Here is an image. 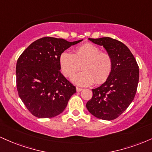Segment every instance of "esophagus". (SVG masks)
<instances>
[{"instance_id": "esophagus-1", "label": "esophagus", "mask_w": 152, "mask_h": 152, "mask_svg": "<svg viewBox=\"0 0 152 152\" xmlns=\"http://www.w3.org/2000/svg\"><path fill=\"white\" fill-rule=\"evenodd\" d=\"M82 90H83V88H79V87H76V91H77L78 92L81 91Z\"/></svg>"}]
</instances>
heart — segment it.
Returning <instances> with one entry per match:
<instances>
[{"instance_id": "1", "label": "heart", "mask_w": 152, "mask_h": 152, "mask_svg": "<svg viewBox=\"0 0 152 152\" xmlns=\"http://www.w3.org/2000/svg\"><path fill=\"white\" fill-rule=\"evenodd\" d=\"M59 65L64 76L70 78L79 71L82 72L72 78L78 86H86L102 83L107 79L113 67V59L109 53L101 51L100 48L93 43H86L78 46L74 53L64 51L59 57Z\"/></svg>"}]
</instances>
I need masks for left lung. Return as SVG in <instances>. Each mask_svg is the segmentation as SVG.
Returning a JSON list of instances; mask_svg holds the SVG:
<instances>
[{
	"mask_svg": "<svg viewBox=\"0 0 152 152\" xmlns=\"http://www.w3.org/2000/svg\"><path fill=\"white\" fill-rule=\"evenodd\" d=\"M88 39L106 48L112 57L113 67L105 83L92 89L93 96L86 108L100 119H115L134 100L139 83V66L128 47L121 41L109 37Z\"/></svg>",
	"mask_w": 152,
	"mask_h": 152,
	"instance_id": "obj_1",
	"label": "left lung"
}]
</instances>
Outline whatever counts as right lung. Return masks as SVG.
<instances>
[{"label": "right lung", "mask_w": 152, "mask_h": 152, "mask_svg": "<svg viewBox=\"0 0 152 152\" xmlns=\"http://www.w3.org/2000/svg\"><path fill=\"white\" fill-rule=\"evenodd\" d=\"M63 38L43 37L21 53L16 64V86L28 110L38 118H52L64 111L76 92L60 71L59 57L71 46Z\"/></svg>", "instance_id": "obj_1"}]
</instances>
